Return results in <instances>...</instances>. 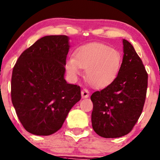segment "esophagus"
<instances>
[{"mask_svg":"<svg viewBox=\"0 0 160 160\" xmlns=\"http://www.w3.org/2000/svg\"><path fill=\"white\" fill-rule=\"evenodd\" d=\"M89 96V92L88 91V89H83V90L81 91L82 98H83V99H85V98H88Z\"/></svg>","mask_w":160,"mask_h":160,"instance_id":"obj_1","label":"esophagus"}]
</instances>
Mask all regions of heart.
Listing matches in <instances>:
<instances>
[{
  "label": "heart",
  "mask_w": 160,
  "mask_h": 160,
  "mask_svg": "<svg viewBox=\"0 0 160 160\" xmlns=\"http://www.w3.org/2000/svg\"><path fill=\"white\" fill-rule=\"evenodd\" d=\"M122 56L117 49L102 43H89L77 49L74 58L66 61V70L72 78L86 70L88 83L96 88H104L116 79L120 71Z\"/></svg>",
  "instance_id": "obj_1"
}]
</instances>
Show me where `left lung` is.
<instances>
[{
  "mask_svg": "<svg viewBox=\"0 0 160 160\" xmlns=\"http://www.w3.org/2000/svg\"><path fill=\"white\" fill-rule=\"evenodd\" d=\"M120 71L111 84L91 96L92 126L105 138H116L132 130L145 102L148 75L134 47L123 39Z\"/></svg>",
  "mask_w": 160,
  "mask_h": 160,
  "instance_id": "8db88e82",
  "label": "left lung"
}]
</instances>
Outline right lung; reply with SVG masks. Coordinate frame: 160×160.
<instances>
[{
  "label": "right lung",
  "instance_id": "right-lung-1",
  "mask_svg": "<svg viewBox=\"0 0 160 160\" xmlns=\"http://www.w3.org/2000/svg\"><path fill=\"white\" fill-rule=\"evenodd\" d=\"M69 48L68 36H44L21 54L13 68L12 103L21 124L31 134L55 133L81 99L80 87L64 79Z\"/></svg>",
  "mask_w": 160,
  "mask_h": 160
}]
</instances>
